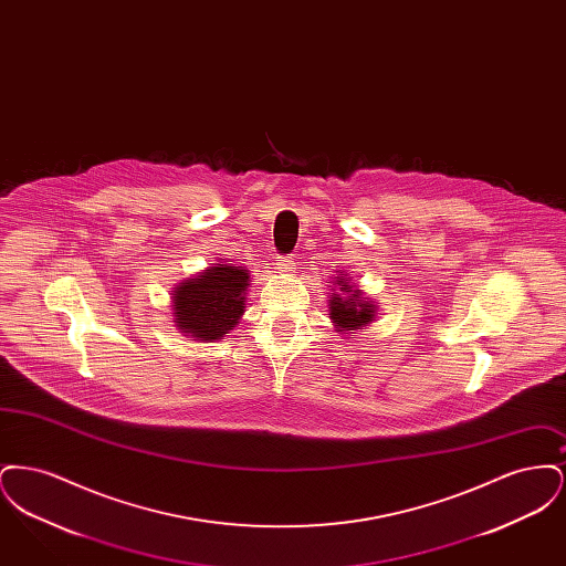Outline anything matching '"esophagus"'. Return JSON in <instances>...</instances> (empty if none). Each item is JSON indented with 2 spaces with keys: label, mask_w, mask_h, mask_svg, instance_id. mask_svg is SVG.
Returning a JSON list of instances; mask_svg holds the SVG:
<instances>
[{
  "label": "esophagus",
  "mask_w": 566,
  "mask_h": 566,
  "mask_svg": "<svg viewBox=\"0 0 566 566\" xmlns=\"http://www.w3.org/2000/svg\"><path fill=\"white\" fill-rule=\"evenodd\" d=\"M277 261H280V263H277V270L282 271L284 275H289V273L295 271L296 263L293 256H280Z\"/></svg>",
  "instance_id": "esophagus-1"
}]
</instances>
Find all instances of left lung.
Listing matches in <instances>:
<instances>
[{"instance_id": "8db88e82", "label": "left lung", "mask_w": 566, "mask_h": 566, "mask_svg": "<svg viewBox=\"0 0 566 566\" xmlns=\"http://www.w3.org/2000/svg\"><path fill=\"white\" fill-rule=\"evenodd\" d=\"M339 286H344L342 291L352 296L331 295L328 303H331V321L335 323L337 328L344 331H354L363 324L371 323L374 318V305L369 301H365L358 291H352L350 284L344 282V277L337 280Z\"/></svg>"}]
</instances>
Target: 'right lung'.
<instances>
[{
	"instance_id": "1",
	"label": "right lung",
	"mask_w": 566,
	"mask_h": 566,
	"mask_svg": "<svg viewBox=\"0 0 566 566\" xmlns=\"http://www.w3.org/2000/svg\"><path fill=\"white\" fill-rule=\"evenodd\" d=\"M248 273L240 268L218 265L187 280L174 291L178 328L201 342L220 339L243 314Z\"/></svg>"
}]
</instances>
